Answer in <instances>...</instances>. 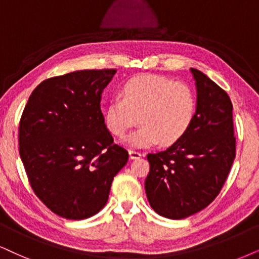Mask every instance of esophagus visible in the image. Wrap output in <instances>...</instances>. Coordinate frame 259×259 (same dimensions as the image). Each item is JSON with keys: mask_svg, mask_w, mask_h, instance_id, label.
<instances>
[{"mask_svg": "<svg viewBox=\"0 0 259 259\" xmlns=\"http://www.w3.org/2000/svg\"><path fill=\"white\" fill-rule=\"evenodd\" d=\"M129 156L130 159H139L142 156V154H141L140 152H137V150H134V149H130L129 150Z\"/></svg>", "mask_w": 259, "mask_h": 259, "instance_id": "1", "label": "esophagus"}]
</instances>
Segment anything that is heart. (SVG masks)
Returning a JSON list of instances; mask_svg holds the SVG:
<instances>
[{"mask_svg": "<svg viewBox=\"0 0 259 259\" xmlns=\"http://www.w3.org/2000/svg\"><path fill=\"white\" fill-rule=\"evenodd\" d=\"M197 110L195 91L184 82L140 75L123 84L104 111L107 129L123 136L139 119L140 126L122 140L130 148H149L161 141L172 145L185 135Z\"/></svg>", "mask_w": 259, "mask_h": 259, "instance_id": "obj_1", "label": "heart"}]
</instances>
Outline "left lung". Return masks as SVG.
Instances as JSON below:
<instances>
[{
  "label": "left lung",
  "instance_id": "left-lung-1",
  "mask_svg": "<svg viewBox=\"0 0 259 259\" xmlns=\"http://www.w3.org/2000/svg\"><path fill=\"white\" fill-rule=\"evenodd\" d=\"M190 71L197 92L194 122L167 149L147 155V198L154 211L173 220L194 215L214 201L235 156L230 97L202 71Z\"/></svg>",
  "mask_w": 259,
  "mask_h": 259
}]
</instances>
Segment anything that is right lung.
I'll list each match as a JSON object with an SVG mask.
<instances>
[{
	"mask_svg": "<svg viewBox=\"0 0 259 259\" xmlns=\"http://www.w3.org/2000/svg\"><path fill=\"white\" fill-rule=\"evenodd\" d=\"M116 70H77L42 81L19 126L20 156L35 195L55 214L83 220L109 199L129 154L114 145L100 110Z\"/></svg>",
	"mask_w": 259,
	"mask_h": 259,
	"instance_id": "right-lung-1",
	"label": "right lung"
}]
</instances>
